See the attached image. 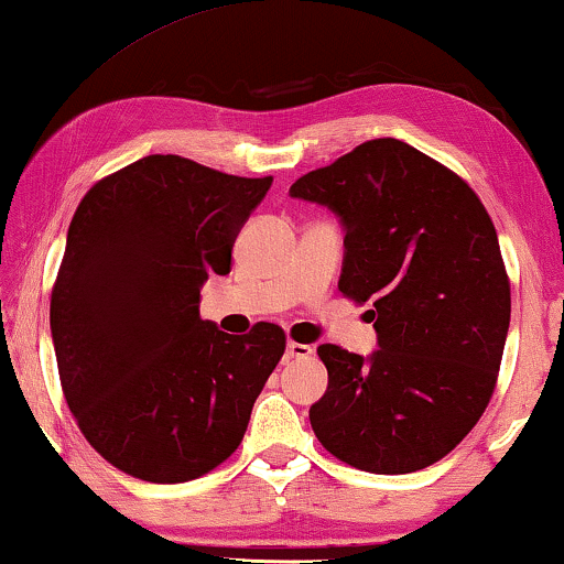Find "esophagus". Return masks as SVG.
<instances>
[{
  "mask_svg": "<svg viewBox=\"0 0 564 564\" xmlns=\"http://www.w3.org/2000/svg\"><path fill=\"white\" fill-rule=\"evenodd\" d=\"M313 346H307V344H297V341H288V357L290 359H307V357H313Z\"/></svg>",
  "mask_w": 564,
  "mask_h": 564,
  "instance_id": "1",
  "label": "esophagus"
}]
</instances>
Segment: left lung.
<instances>
[{
  "label": "left lung",
  "mask_w": 564,
  "mask_h": 564,
  "mask_svg": "<svg viewBox=\"0 0 564 564\" xmlns=\"http://www.w3.org/2000/svg\"><path fill=\"white\" fill-rule=\"evenodd\" d=\"M290 197L344 228L338 290L367 303L369 357L323 344L328 388L311 405L318 442L375 475L415 473L465 438L496 390L511 284L480 197L398 138H375L300 176Z\"/></svg>",
  "instance_id": "left-lung-1"
}]
</instances>
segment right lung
Returning <instances> with one entry per match:
<instances>
[{"instance_id":"add662e5","label":"right lung","mask_w":564,"mask_h":564,"mask_svg":"<svg viewBox=\"0 0 564 564\" xmlns=\"http://www.w3.org/2000/svg\"><path fill=\"white\" fill-rule=\"evenodd\" d=\"M272 187L182 156H145L76 207L51 295L61 388L87 442L122 473L187 482L238 449L284 354V330L230 336L199 290L230 272Z\"/></svg>"}]
</instances>
